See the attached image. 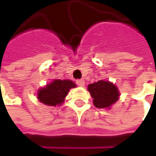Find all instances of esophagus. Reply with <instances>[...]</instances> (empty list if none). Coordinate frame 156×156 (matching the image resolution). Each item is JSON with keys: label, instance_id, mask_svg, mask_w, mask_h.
<instances>
[{"label": "esophagus", "instance_id": "34e87169", "mask_svg": "<svg viewBox=\"0 0 156 156\" xmlns=\"http://www.w3.org/2000/svg\"><path fill=\"white\" fill-rule=\"evenodd\" d=\"M76 83H77V85H78V86H80V87H83V86H84V84H85V81H83V80H77V81H76Z\"/></svg>", "mask_w": 156, "mask_h": 156}]
</instances>
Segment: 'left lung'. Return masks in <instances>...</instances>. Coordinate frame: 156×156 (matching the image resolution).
I'll use <instances>...</instances> for the list:
<instances>
[{"instance_id": "1", "label": "left lung", "mask_w": 156, "mask_h": 156, "mask_svg": "<svg viewBox=\"0 0 156 156\" xmlns=\"http://www.w3.org/2000/svg\"><path fill=\"white\" fill-rule=\"evenodd\" d=\"M87 90L93 98L94 105L98 108H108L119 100L120 93L115 85L108 81L101 80L89 84Z\"/></svg>"}]
</instances>
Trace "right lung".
<instances>
[{"label":"right lung","mask_w":156,"mask_h":156,"mask_svg":"<svg viewBox=\"0 0 156 156\" xmlns=\"http://www.w3.org/2000/svg\"><path fill=\"white\" fill-rule=\"evenodd\" d=\"M76 87L70 80H55L51 83L39 89L37 99L47 106H56L64 102L70 88Z\"/></svg>","instance_id":"add662e5"}]
</instances>
